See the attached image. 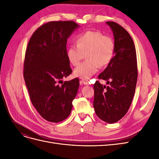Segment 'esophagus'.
I'll use <instances>...</instances> for the list:
<instances>
[{
  "label": "esophagus",
  "mask_w": 159,
  "mask_h": 159,
  "mask_svg": "<svg viewBox=\"0 0 159 159\" xmlns=\"http://www.w3.org/2000/svg\"><path fill=\"white\" fill-rule=\"evenodd\" d=\"M80 83L81 84H83L84 85H89V81H85V80H81L80 81Z\"/></svg>",
  "instance_id": "esophagus-1"
}]
</instances>
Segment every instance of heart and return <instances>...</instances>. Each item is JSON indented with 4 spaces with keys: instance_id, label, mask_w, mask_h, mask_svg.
I'll use <instances>...</instances> for the list:
<instances>
[{
    "instance_id": "b5f03b06",
    "label": "heart",
    "mask_w": 159,
    "mask_h": 159,
    "mask_svg": "<svg viewBox=\"0 0 159 159\" xmlns=\"http://www.w3.org/2000/svg\"><path fill=\"white\" fill-rule=\"evenodd\" d=\"M115 52L113 38L98 31H87L76 37V45H70L67 50V57L73 66L80 64L85 56L87 60L74 70V75L81 79H89L97 73L99 66H107Z\"/></svg>"
}]
</instances>
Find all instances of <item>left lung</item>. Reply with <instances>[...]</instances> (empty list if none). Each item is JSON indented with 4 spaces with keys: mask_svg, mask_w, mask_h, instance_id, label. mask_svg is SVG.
<instances>
[{
    "mask_svg": "<svg viewBox=\"0 0 159 159\" xmlns=\"http://www.w3.org/2000/svg\"><path fill=\"white\" fill-rule=\"evenodd\" d=\"M115 42L114 56L98 78L107 86L96 81L93 85V107L102 121L114 123L123 118L131 104L137 81L135 47L127 31L114 22H107Z\"/></svg>",
    "mask_w": 159,
    "mask_h": 159,
    "instance_id": "obj_1",
    "label": "left lung"
}]
</instances>
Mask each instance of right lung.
Wrapping results in <instances>:
<instances>
[{"instance_id":"add662e5","label":"right lung","mask_w":159,"mask_h":159,"mask_svg":"<svg viewBox=\"0 0 159 159\" xmlns=\"http://www.w3.org/2000/svg\"><path fill=\"white\" fill-rule=\"evenodd\" d=\"M79 27L73 21L49 22L34 32L28 44L24 78L32 103L48 121L58 123L68 117L78 93V78L64 82L62 79L72 72L67 40Z\"/></svg>"}]
</instances>
